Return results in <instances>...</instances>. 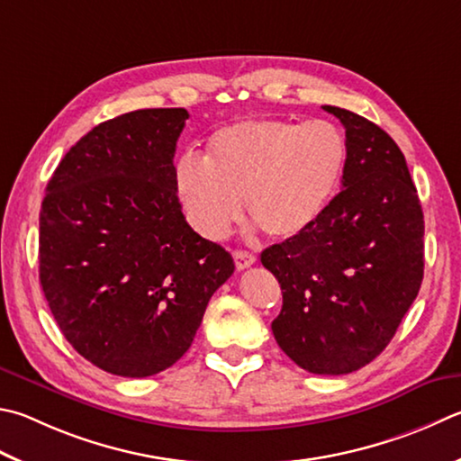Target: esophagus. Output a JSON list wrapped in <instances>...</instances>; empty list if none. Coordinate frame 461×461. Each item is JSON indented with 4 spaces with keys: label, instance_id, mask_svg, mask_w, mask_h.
Instances as JSON below:
<instances>
[{
    "label": "esophagus",
    "instance_id": "1",
    "mask_svg": "<svg viewBox=\"0 0 461 461\" xmlns=\"http://www.w3.org/2000/svg\"><path fill=\"white\" fill-rule=\"evenodd\" d=\"M233 259H236L238 270H246V267L256 264V256L244 252V249H236V252H233Z\"/></svg>",
    "mask_w": 461,
    "mask_h": 461
}]
</instances>
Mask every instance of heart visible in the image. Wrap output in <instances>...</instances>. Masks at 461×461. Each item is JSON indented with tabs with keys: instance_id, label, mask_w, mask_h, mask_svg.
Listing matches in <instances>:
<instances>
[{
	"instance_id": "b5f03b06",
	"label": "heart",
	"mask_w": 461,
	"mask_h": 461,
	"mask_svg": "<svg viewBox=\"0 0 461 461\" xmlns=\"http://www.w3.org/2000/svg\"><path fill=\"white\" fill-rule=\"evenodd\" d=\"M347 163V140L330 121L246 119L217 129L203 161L181 158L175 183L187 220L209 240L228 236L246 212L274 240L321 220Z\"/></svg>"
}]
</instances>
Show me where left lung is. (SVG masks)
Instances as JSON below:
<instances>
[{
  "mask_svg": "<svg viewBox=\"0 0 461 461\" xmlns=\"http://www.w3.org/2000/svg\"><path fill=\"white\" fill-rule=\"evenodd\" d=\"M347 132L340 194L311 230L262 252L282 288L272 332L304 371L347 375L395 337L423 280V212L395 140L375 122L322 106Z\"/></svg>",
  "mask_w": 461,
  "mask_h": 461,
  "instance_id": "8db88e82",
  "label": "left lung"
}]
</instances>
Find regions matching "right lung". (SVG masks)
<instances>
[{
  "label": "right lung",
  "mask_w": 461,
  "mask_h": 461,
  "mask_svg": "<svg viewBox=\"0 0 461 461\" xmlns=\"http://www.w3.org/2000/svg\"><path fill=\"white\" fill-rule=\"evenodd\" d=\"M189 113L100 122L68 153L40 212V284L66 340L98 369L149 376L187 353L233 258L181 212L175 149Z\"/></svg>",
  "instance_id": "1"
}]
</instances>
